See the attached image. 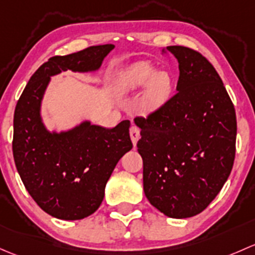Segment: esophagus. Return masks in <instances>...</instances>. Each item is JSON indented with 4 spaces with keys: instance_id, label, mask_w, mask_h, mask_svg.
<instances>
[{
    "instance_id": "obj_1",
    "label": "esophagus",
    "mask_w": 255,
    "mask_h": 255,
    "mask_svg": "<svg viewBox=\"0 0 255 255\" xmlns=\"http://www.w3.org/2000/svg\"><path fill=\"white\" fill-rule=\"evenodd\" d=\"M130 137H131V141H132L133 145H136L138 141V138H140V128L137 127H135V125H132L130 128Z\"/></svg>"
}]
</instances>
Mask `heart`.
Segmentation results:
<instances>
[{"label": "heart", "mask_w": 255, "mask_h": 255, "mask_svg": "<svg viewBox=\"0 0 255 255\" xmlns=\"http://www.w3.org/2000/svg\"><path fill=\"white\" fill-rule=\"evenodd\" d=\"M147 87L142 97V103L147 109H156L167 101L172 92L173 81L166 71H158L147 61L131 65L120 75L118 88L120 92L136 91Z\"/></svg>", "instance_id": "1"}]
</instances>
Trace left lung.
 <instances>
[{
    "mask_svg": "<svg viewBox=\"0 0 255 255\" xmlns=\"http://www.w3.org/2000/svg\"><path fill=\"white\" fill-rule=\"evenodd\" d=\"M163 52L179 64L177 93L146 118L137 151L143 162V191L172 219L195 216L227 180L236 154L237 120L217 71L196 50L173 45Z\"/></svg>",
    "mask_w": 255,
    "mask_h": 255,
    "instance_id": "8db88e82",
    "label": "left lung"
}]
</instances>
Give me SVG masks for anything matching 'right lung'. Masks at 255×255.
<instances>
[{
  "label": "right lung",
  "mask_w": 255,
  "mask_h": 255,
  "mask_svg": "<svg viewBox=\"0 0 255 255\" xmlns=\"http://www.w3.org/2000/svg\"><path fill=\"white\" fill-rule=\"evenodd\" d=\"M113 49V44H106L50 57L31 76L15 106V167L34 201L56 219H85L101 206L113 170L132 148L130 122L113 128L85 122L66 132L51 133L41 123V99L51 76L66 70H98Z\"/></svg>",
  "instance_id": "1"
}]
</instances>
